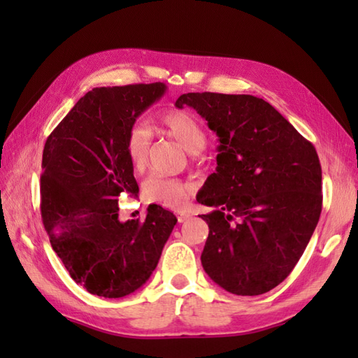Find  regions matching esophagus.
Here are the masks:
<instances>
[{
  "mask_svg": "<svg viewBox=\"0 0 358 358\" xmlns=\"http://www.w3.org/2000/svg\"><path fill=\"white\" fill-rule=\"evenodd\" d=\"M192 215L191 214H186V212H181V214H178V222L180 223H185V222H187L189 218H191Z\"/></svg>",
  "mask_w": 358,
  "mask_h": 358,
  "instance_id": "34e87169",
  "label": "esophagus"
}]
</instances>
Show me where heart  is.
<instances>
[{"mask_svg":"<svg viewBox=\"0 0 358 358\" xmlns=\"http://www.w3.org/2000/svg\"><path fill=\"white\" fill-rule=\"evenodd\" d=\"M159 126L166 134L173 136L189 154H199L206 146V132L191 113L181 109H171L159 117ZM126 157L135 172H141L149 157V131L135 124L127 131L124 141ZM191 183L162 175H152L143 185L144 200L162 204L169 209H181L192 195Z\"/></svg>","mask_w":358,"mask_h":358,"instance_id":"b5f03b06","label":"heart"}]
</instances>
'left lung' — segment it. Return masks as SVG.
Wrapping results in <instances>:
<instances>
[{
    "mask_svg": "<svg viewBox=\"0 0 358 358\" xmlns=\"http://www.w3.org/2000/svg\"><path fill=\"white\" fill-rule=\"evenodd\" d=\"M175 106L195 109L220 140L217 169L196 195L215 208L201 215L203 269L235 295L271 291L299 263L322 214L315 148L263 98L191 92Z\"/></svg>",
    "mask_w": 358,
    "mask_h": 358,
    "instance_id": "left-lung-1",
    "label": "left lung"
}]
</instances>
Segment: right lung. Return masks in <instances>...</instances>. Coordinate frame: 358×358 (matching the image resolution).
<instances>
[{
  "label": "right lung",
  "mask_w": 358,
  "mask_h": 358,
  "mask_svg": "<svg viewBox=\"0 0 358 358\" xmlns=\"http://www.w3.org/2000/svg\"><path fill=\"white\" fill-rule=\"evenodd\" d=\"M164 92V83L95 87L44 144V229L75 283L104 299L126 296L146 283L177 224L158 204H150L143 222L118 218L120 196L138 195L124 150L127 131Z\"/></svg>",
  "instance_id": "add662e5"
}]
</instances>
